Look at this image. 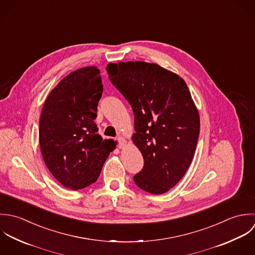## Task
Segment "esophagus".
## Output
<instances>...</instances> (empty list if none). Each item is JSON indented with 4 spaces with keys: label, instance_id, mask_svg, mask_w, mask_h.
I'll return each instance as SVG.
<instances>
[{
    "label": "esophagus",
    "instance_id": "34e87169",
    "mask_svg": "<svg viewBox=\"0 0 255 255\" xmlns=\"http://www.w3.org/2000/svg\"><path fill=\"white\" fill-rule=\"evenodd\" d=\"M117 141H118V148H119V149H124L125 146H126L127 141H126L123 137H121V136H119V137L117 138Z\"/></svg>",
    "mask_w": 255,
    "mask_h": 255
}]
</instances>
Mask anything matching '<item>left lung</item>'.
<instances>
[{"instance_id":"8db88e82","label":"left lung","mask_w":255,"mask_h":255,"mask_svg":"<svg viewBox=\"0 0 255 255\" xmlns=\"http://www.w3.org/2000/svg\"><path fill=\"white\" fill-rule=\"evenodd\" d=\"M106 71L134 112L132 140L144 157L134 182L149 193H165L187 171L199 137V112L188 87L157 64L109 63Z\"/></svg>"}]
</instances>
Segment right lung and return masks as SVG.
<instances>
[{
	"mask_svg": "<svg viewBox=\"0 0 255 255\" xmlns=\"http://www.w3.org/2000/svg\"><path fill=\"white\" fill-rule=\"evenodd\" d=\"M100 74L95 66L70 73L52 90L40 115L44 162L52 175L72 190L96 182L116 148L112 139L102 140L95 123L103 91Z\"/></svg>",
	"mask_w": 255,
	"mask_h": 255,
	"instance_id": "add662e5",
	"label": "right lung"
}]
</instances>
